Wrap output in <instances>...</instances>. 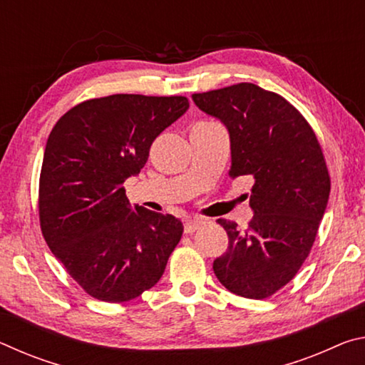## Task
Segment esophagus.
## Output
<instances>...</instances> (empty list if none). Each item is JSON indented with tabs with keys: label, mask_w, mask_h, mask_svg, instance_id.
I'll use <instances>...</instances> for the list:
<instances>
[{
	"label": "esophagus",
	"mask_w": 365,
	"mask_h": 365,
	"mask_svg": "<svg viewBox=\"0 0 365 365\" xmlns=\"http://www.w3.org/2000/svg\"><path fill=\"white\" fill-rule=\"evenodd\" d=\"M202 224H205V220H200V219H190L185 222V233H193L196 232L197 228H200Z\"/></svg>",
	"instance_id": "1"
}]
</instances>
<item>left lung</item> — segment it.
<instances>
[{"label":"left lung","mask_w":365,"mask_h":365,"mask_svg":"<svg viewBox=\"0 0 365 365\" xmlns=\"http://www.w3.org/2000/svg\"><path fill=\"white\" fill-rule=\"evenodd\" d=\"M193 101L228 128V175L255 178L248 227L217 220L228 248L214 261V274L235 294L269 298L293 280L316 242L330 195L322 146L293 104L255 83L195 93Z\"/></svg>","instance_id":"1"}]
</instances>
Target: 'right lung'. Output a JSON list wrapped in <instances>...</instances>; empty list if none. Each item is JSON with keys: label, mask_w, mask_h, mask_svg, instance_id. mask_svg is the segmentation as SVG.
Returning a JSON list of instances; mask_svg holds the SVG:
<instances>
[{"label": "right lung", "mask_w": 365, "mask_h": 365, "mask_svg": "<svg viewBox=\"0 0 365 365\" xmlns=\"http://www.w3.org/2000/svg\"><path fill=\"white\" fill-rule=\"evenodd\" d=\"M185 96L110 95L77 104L49 133L38 214L45 242L93 298L125 302L153 288L182 222L141 206L123 182L146 164L158 135L185 114Z\"/></svg>", "instance_id": "add662e5"}]
</instances>
